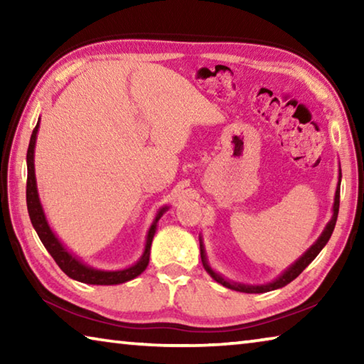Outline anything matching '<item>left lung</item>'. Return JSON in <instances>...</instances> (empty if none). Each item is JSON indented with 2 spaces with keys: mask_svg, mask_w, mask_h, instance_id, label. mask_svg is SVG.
I'll use <instances>...</instances> for the list:
<instances>
[{
  "mask_svg": "<svg viewBox=\"0 0 364 364\" xmlns=\"http://www.w3.org/2000/svg\"><path fill=\"white\" fill-rule=\"evenodd\" d=\"M338 205H341V188H337L336 191V200H334V215H332L331 221L326 226V230L323 231L321 236H319L318 241L311 245L310 249H308L304 255H301L297 262H295L291 268L284 271V274H281L278 279L269 282V284H264V286H244V284H232V282H228L223 278H221L220 274L215 273V271L208 267L207 260H205V255H204V247H202L200 244V258H202V264H204V268L208 274L212 276V278L220 282L221 286H225L228 289H232V291H237V292H247V294H262V292H269V291H274V289H279V287H284L289 282L294 281L297 276L304 271L308 264H310L313 260H315L316 255L321 252V249L324 247L326 244H328L329 237L332 231H334V226H336V221H337V215H338Z\"/></svg>",
  "mask_w": 364,
  "mask_h": 364,
  "instance_id": "8db88e82",
  "label": "left lung"
}]
</instances>
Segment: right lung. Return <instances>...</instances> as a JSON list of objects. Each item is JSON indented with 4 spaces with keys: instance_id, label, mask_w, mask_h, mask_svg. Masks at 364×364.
Listing matches in <instances>:
<instances>
[{
    "instance_id": "obj_1",
    "label": "right lung",
    "mask_w": 364,
    "mask_h": 364,
    "mask_svg": "<svg viewBox=\"0 0 364 364\" xmlns=\"http://www.w3.org/2000/svg\"><path fill=\"white\" fill-rule=\"evenodd\" d=\"M36 132H38V123H36V127L33 128V133L32 136H30V144L27 149V208H28L30 220H32V225L35 228L36 234H38V237L41 239L43 245H45L46 250L51 254L54 262L58 263V267L63 269L69 278L85 282V284L110 286V284H122V282H127L133 278H136L138 274L143 273L147 267V263H149L151 244H152L154 234H156L157 220L160 218V215L165 212V208H162V210L159 212L156 221H154V225L151 226L149 234H147L146 250L136 264L120 271H100L80 263L75 257H72L69 252L63 247V244L58 241V237L54 236L51 230H49L45 213H43V208L40 205L38 193H36L35 168H33V149H35Z\"/></svg>"
}]
</instances>
